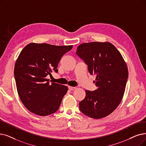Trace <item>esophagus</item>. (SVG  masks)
<instances>
[{
	"label": "esophagus",
	"instance_id": "esophagus-1",
	"mask_svg": "<svg viewBox=\"0 0 146 146\" xmlns=\"http://www.w3.org/2000/svg\"><path fill=\"white\" fill-rule=\"evenodd\" d=\"M68 89L70 90H75V89H76V87H72V86H68Z\"/></svg>",
	"mask_w": 146,
	"mask_h": 146
}]
</instances>
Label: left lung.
I'll use <instances>...</instances> for the list:
<instances>
[{"mask_svg": "<svg viewBox=\"0 0 146 146\" xmlns=\"http://www.w3.org/2000/svg\"><path fill=\"white\" fill-rule=\"evenodd\" d=\"M88 66L97 89L86 90V97L79 103L80 110L89 117L100 119L116 109L123 97L128 77L126 63L119 50L109 42L80 44L76 51Z\"/></svg>", "mask_w": 146, "mask_h": 146, "instance_id": "obj_1", "label": "left lung"}]
</instances>
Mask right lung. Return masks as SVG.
Here are the masks:
<instances>
[{
	"label": "right lung",
	"instance_id": "add662e5",
	"mask_svg": "<svg viewBox=\"0 0 146 146\" xmlns=\"http://www.w3.org/2000/svg\"><path fill=\"white\" fill-rule=\"evenodd\" d=\"M72 46L30 43L21 51L14 67L17 89L21 101L32 113L45 116L59 109L68 87L50 84L46 77L58 72L62 57Z\"/></svg>",
	"mask_w": 146,
	"mask_h": 146
}]
</instances>
